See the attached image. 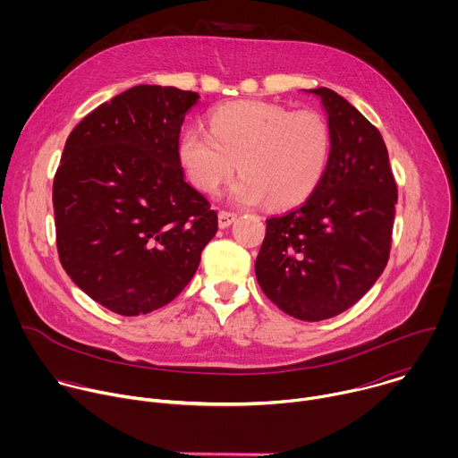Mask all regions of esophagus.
I'll list each match as a JSON object with an SVG mask.
<instances>
[{
	"label": "esophagus",
	"mask_w": 458,
	"mask_h": 458,
	"mask_svg": "<svg viewBox=\"0 0 458 458\" xmlns=\"http://www.w3.org/2000/svg\"><path fill=\"white\" fill-rule=\"evenodd\" d=\"M235 219H237V216H235V214L221 210V212H219V228H228Z\"/></svg>",
	"instance_id": "obj_1"
}]
</instances>
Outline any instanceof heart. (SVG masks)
Here are the masks:
<instances>
[{
    "instance_id": "heart-1",
    "label": "heart",
    "mask_w": 458,
    "mask_h": 458,
    "mask_svg": "<svg viewBox=\"0 0 458 458\" xmlns=\"http://www.w3.org/2000/svg\"><path fill=\"white\" fill-rule=\"evenodd\" d=\"M177 154L201 191L214 193L239 166L242 174L230 188L233 203L270 199L283 208L304 201L318 184L330 157V130L317 112L242 99L210 114V132L184 128Z\"/></svg>"
}]
</instances>
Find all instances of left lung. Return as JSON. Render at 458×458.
<instances>
[{
    "label": "left lung",
    "instance_id": "left-lung-1",
    "mask_svg": "<svg viewBox=\"0 0 458 458\" xmlns=\"http://www.w3.org/2000/svg\"><path fill=\"white\" fill-rule=\"evenodd\" d=\"M328 115L330 157L310 198L267 219L257 283L284 313L324 320L352 308L387 265L397 184L378 130L330 89L304 90Z\"/></svg>",
    "mask_w": 458,
    "mask_h": 458
}]
</instances>
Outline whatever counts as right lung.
I'll use <instances>...</instances> for the list:
<instances>
[{"label":"right lung","mask_w":458,"mask_h":458,"mask_svg":"<svg viewBox=\"0 0 458 458\" xmlns=\"http://www.w3.org/2000/svg\"><path fill=\"white\" fill-rule=\"evenodd\" d=\"M199 94L138 85L72 130L54 177L59 260L96 302L150 313L191 281L217 214L184 181L177 145Z\"/></svg>","instance_id":"obj_1"}]
</instances>
